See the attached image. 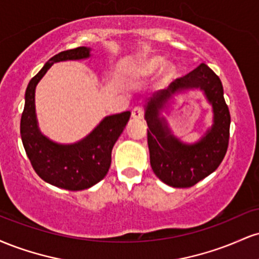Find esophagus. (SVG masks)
<instances>
[{
  "mask_svg": "<svg viewBox=\"0 0 259 259\" xmlns=\"http://www.w3.org/2000/svg\"><path fill=\"white\" fill-rule=\"evenodd\" d=\"M132 117L134 119H142L144 118V109L141 107H135L132 112Z\"/></svg>",
  "mask_w": 259,
  "mask_h": 259,
  "instance_id": "obj_1",
  "label": "esophagus"
}]
</instances>
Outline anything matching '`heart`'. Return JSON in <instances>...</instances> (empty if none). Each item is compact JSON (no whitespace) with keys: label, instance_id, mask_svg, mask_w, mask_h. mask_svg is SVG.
<instances>
[{"label":"heart","instance_id":"b5f03b06","mask_svg":"<svg viewBox=\"0 0 259 259\" xmlns=\"http://www.w3.org/2000/svg\"><path fill=\"white\" fill-rule=\"evenodd\" d=\"M162 69V75L164 80L173 79L177 74V68L174 64L167 63L165 59L160 56H151L142 59L140 63L133 69V74L138 78H147L153 75Z\"/></svg>","mask_w":259,"mask_h":259}]
</instances>
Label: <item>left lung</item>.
<instances>
[{"label":"left lung","instance_id":"1","mask_svg":"<svg viewBox=\"0 0 259 259\" xmlns=\"http://www.w3.org/2000/svg\"><path fill=\"white\" fill-rule=\"evenodd\" d=\"M190 90L204 92L212 106V125L198 142L186 144L177 138L162 112L170 109L177 94ZM150 162L157 178L173 187H191L212 174L224 158L229 144L230 113L224 100L221 79L201 63L184 78L160 90L145 105Z\"/></svg>","mask_w":259,"mask_h":259}]
</instances>
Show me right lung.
Masks as SVG:
<instances>
[{"label":"right lung","mask_w":259,"mask_h":259,"mask_svg":"<svg viewBox=\"0 0 259 259\" xmlns=\"http://www.w3.org/2000/svg\"><path fill=\"white\" fill-rule=\"evenodd\" d=\"M91 57L90 47H76L53 56L29 81L20 119L23 146L32 168L46 183L61 189L79 191L94 186L108 173L112 148L129 121L130 113L107 115L84 139L74 144L52 141L40 132L35 109V90L53 63Z\"/></svg>","instance_id":"1"}]
</instances>
